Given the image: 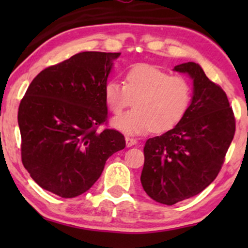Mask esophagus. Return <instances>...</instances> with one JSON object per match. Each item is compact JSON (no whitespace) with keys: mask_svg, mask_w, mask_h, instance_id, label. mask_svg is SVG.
<instances>
[{"mask_svg":"<svg viewBox=\"0 0 248 248\" xmlns=\"http://www.w3.org/2000/svg\"><path fill=\"white\" fill-rule=\"evenodd\" d=\"M136 143H138V140H136V139H133V138H129V136H127V138H126V144H127V147L135 146Z\"/></svg>","mask_w":248,"mask_h":248,"instance_id":"34e87169","label":"esophagus"}]
</instances>
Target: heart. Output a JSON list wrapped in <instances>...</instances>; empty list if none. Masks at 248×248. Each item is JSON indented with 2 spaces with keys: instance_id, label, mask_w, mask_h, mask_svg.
<instances>
[{
  "instance_id": "heart-1",
  "label": "heart",
  "mask_w": 248,
  "mask_h": 248,
  "mask_svg": "<svg viewBox=\"0 0 248 248\" xmlns=\"http://www.w3.org/2000/svg\"><path fill=\"white\" fill-rule=\"evenodd\" d=\"M192 96L187 79L170 76L148 64L130 67L124 76V84L110 79L104 87L105 102L113 114H120L134 101L135 109L112 121L113 126L127 134L172 129L186 115Z\"/></svg>"
}]
</instances>
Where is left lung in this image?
<instances>
[{"mask_svg": "<svg viewBox=\"0 0 248 248\" xmlns=\"http://www.w3.org/2000/svg\"><path fill=\"white\" fill-rule=\"evenodd\" d=\"M193 80L186 115L175 128L148 139L141 183L150 198L173 205L198 195L215 181L235 132L226 93L193 62L175 66Z\"/></svg>", "mask_w": 248, "mask_h": 248, "instance_id": "left-lung-1", "label": "left lung"}]
</instances>
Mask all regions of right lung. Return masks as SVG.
Instances as JSON below:
<instances>
[{
    "instance_id": "right-lung-1",
    "label": "right lung",
    "mask_w": 248,
    "mask_h": 248,
    "mask_svg": "<svg viewBox=\"0 0 248 248\" xmlns=\"http://www.w3.org/2000/svg\"><path fill=\"white\" fill-rule=\"evenodd\" d=\"M120 52H80L35 77L18 107L22 163L42 189L73 198L126 147L107 124L104 87Z\"/></svg>"
}]
</instances>
